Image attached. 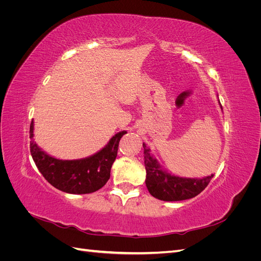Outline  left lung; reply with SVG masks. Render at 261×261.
<instances>
[{
  "label": "left lung",
  "instance_id": "obj_1",
  "mask_svg": "<svg viewBox=\"0 0 261 261\" xmlns=\"http://www.w3.org/2000/svg\"><path fill=\"white\" fill-rule=\"evenodd\" d=\"M146 167V186L155 198L164 201H178L193 198L208 186L213 174L203 178H185L163 171L158 161L150 155V149L143 144Z\"/></svg>",
  "mask_w": 261,
  "mask_h": 261
}]
</instances>
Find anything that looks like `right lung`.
<instances>
[{
	"label": "right lung",
	"instance_id": "add662e5",
	"mask_svg": "<svg viewBox=\"0 0 261 261\" xmlns=\"http://www.w3.org/2000/svg\"><path fill=\"white\" fill-rule=\"evenodd\" d=\"M120 132L109 144L91 156L81 160H59L43 152L34 138V121L30 124V152L43 177L55 188L68 194H90L106 185L112 164L117 155L118 143L124 134Z\"/></svg>",
	"mask_w": 261,
	"mask_h": 261
}]
</instances>
